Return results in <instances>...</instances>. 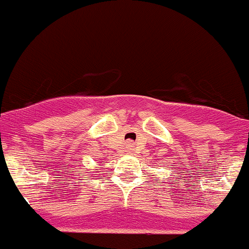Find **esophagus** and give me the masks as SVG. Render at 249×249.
<instances>
[{
	"mask_svg": "<svg viewBox=\"0 0 249 249\" xmlns=\"http://www.w3.org/2000/svg\"><path fill=\"white\" fill-rule=\"evenodd\" d=\"M131 147H133L131 144H128V148H129V149H131Z\"/></svg>",
	"mask_w": 249,
	"mask_h": 249,
	"instance_id": "1",
	"label": "esophagus"
}]
</instances>
